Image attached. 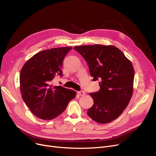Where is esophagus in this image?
I'll use <instances>...</instances> for the list:
<instances>
[{
	"label": "esophagus",
	"mask_w": 156,
	"mask_h": 156,
	"mask_svg": "<svg viewBox=\"0 0 156 156\" xmlns=\"http://www.w3.org/2000/svg\"><path fill=\"white\" fill-rule=\"evenodd\" d=\"M78 94L79 95H80V96H82V95H84L85 94V92H84V91H83V90H81V91H78Z\"/></svg>",
	"instance_id": "34e87169"
}]
</instances>
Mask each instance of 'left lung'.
Here are the masks:
<instances>
[{
  "instance_id": "1",
  "label": "left lung",
  "mask_w": 156,
  "mask_h": 156,
  "mask_svg": "<svg viewBox=\"0 0 156 156\" xmlns=\"http://www.w3.org/2000/svg\"><path fill=\"white\" fill-rule=\"evenodd\" d=\"M84 57L93 81L99 80L100 90L89 93L94 105L87 114L99 123L116 119L126 109L133 94V65L119 48L112 45L76 46Z\"/></svg>"
}]
</instances>
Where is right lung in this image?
<instances>
[{
    "label": "right lung",
    "instance_id": "1",
    "mask_svg": "<svg viewBox=\"0 0 156 156\" xmlns=\"http://www.w3.org/2000/svg\"><path fill=\"white\" fill-rule=\"evenodd\" d=\"M71 47L53 48L40 52L23 66L20 76L24 102L40 119H52L67 108L76 92L61 85L53 86L56 76H62L63 59Z\"/></svg>",
    "mask_w": 156,
    "mask_h": 156
}]
</instances>
